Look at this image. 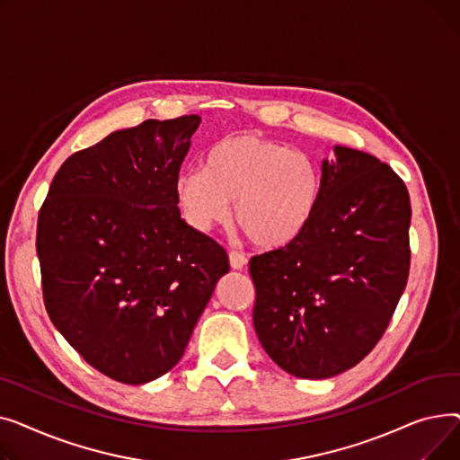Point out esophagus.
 <instances>
[{
    "instance_id": "34e87169",
    "label": "esophagus",
    "mask_w": 460,
    "mask_h": 460,
    "mask_svg": "<svg viewBox=\"0 0 460 460\" xmlns=\"http://www.w3.org/2000/svg\"><path fill=\"white\" fill-rule=\"evenodd\" d=\"M229 264L233 270H243L246 264H248V259L244 253H238V252H231L229 253Z\"/></svg>"
}]
</instances>
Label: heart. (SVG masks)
<instances>
[{"label":"heart","mask_w":460,"mask_h":460,"mask_svg":"<svg viewBox=\"0 0 460 460\" xmlns=\"http://www.w3.org/2000/svg\"><path fill=\"white\" fill-rule=\"evenodd\" d=\"M323 175L304 151L257 134L236 132L216 141L205 169H188L175 181L177 203L198 231L234 224L261 250L293 244L317 212Z\"/></svg>","instance_id":"1"}]
</instances>
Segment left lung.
Wrapping results in <instances>:
<instances>
[{
  "instance_id": "1",
  "label": "left lung",
  "mask_w": 460,
  "mask_h": 460,
  "mask_svg": "<svg viewBox=\"0 0 460 460\" xmlns=\"http://www.w3.org/2000/svg\"><path fill=\"white\" fill-rule=\"evenodd\" d=\"M323 158L315 216L293 244L252 257L253 326L298 378L340 375L378 343L406 287L410 198L388 164L343 145Z\"/></svg>"
}]
</instances>
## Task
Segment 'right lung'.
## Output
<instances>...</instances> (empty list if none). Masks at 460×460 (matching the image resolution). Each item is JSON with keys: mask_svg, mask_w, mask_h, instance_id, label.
Masks as SVG:
<instances>
[{"mask_svg": "<svg viewBox=\"0 0 460 460\" xmlns=\"http://www.w3.org/2000/svg\"><path fill=\"white\" fill-rule=\"evenodd\" d=\"M199 123L184 115L111 132L65 160L39 212L48 317L117 382L173 369L229 272L226 250L177 207L175 181Z\"/></svg>", "mask_w": 460, "mask_h": 460, "instance_id": "obj_1", "label": "right lung"}]
</instances>
